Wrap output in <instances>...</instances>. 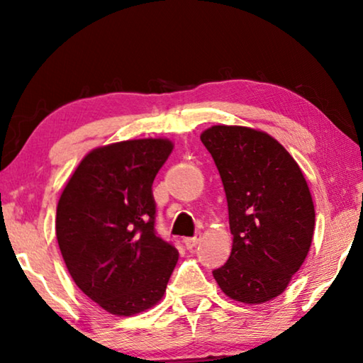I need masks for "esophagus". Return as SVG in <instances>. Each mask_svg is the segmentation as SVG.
<instances>
[{
	"label": "esophagus",
	"mask_w": 363,
	"mask_h": 363,
	"mask_svg": "<svg viewBox=\"0 0 363 363\" xmlns=\"http://www.w3.org/2000/svg\"><path fill=\"white\" fill-rule=\"evenodd\" d=\"M201 240V235L200 233H196L195 237H192V238H184V247H186L187 250H192V248H195L196 245H199V242Z\"/></svg>",
	"instance_id": "obj_1"
}]
</instances>
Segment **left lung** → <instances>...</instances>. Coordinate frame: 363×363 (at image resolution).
I'll return each mask as SVG.
<instances>
[{"label":"left lung","mask_w":363,"mask_h":363,"mask_svg":"<svg viewBox=\"0 0 363 363\" xmlns=\"http://www.w3.org/2000/svg\"><path fill=\"white\" fill-rule=\"evenodd\" d=\"M225 190L232 251L213 277L245 304L277 298L309 253L315 210L303 171L279 140L247 126L201 133Z\"/></svg>","instance_id":"1"}]
</instances>
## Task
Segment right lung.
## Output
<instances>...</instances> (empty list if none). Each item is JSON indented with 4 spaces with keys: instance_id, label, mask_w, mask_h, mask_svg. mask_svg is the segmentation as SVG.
<instances>
[{
    "instance_id": "1",
    "label": "right lung",
    "mask_w": 363,
    "mask_h": 363,
    "mask_svg": "<svg viewBox=\"0 0 363 363\" xmlns=\"http://www.w3.org/2000/svg\"><path fill=\"white\" fill-rule=\"evenodd\" d=\"M169 139H133L91 150L62 190L60 253L73 281L113 315L152 309L179 253L155 232L152 184L173 152Z\"/></svg>"
}]
</instances>
